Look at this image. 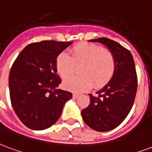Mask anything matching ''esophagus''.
<instances>
[{"label":"esophagus","mask_w":152,"mask_h":152,"mask_svg":"<svg viewBox=\"0 0 152 152\" xmlns=\"http://www.w3.org/2000/svg\"><path fill=\"white\" fill-rule=\"evenodd\" d=\"M79 96H80V95H79L78 93H76V92L73 93V98H75V99H77V97H78Z\"/></svg>","instance_id":"obj_1"}]
</instances>
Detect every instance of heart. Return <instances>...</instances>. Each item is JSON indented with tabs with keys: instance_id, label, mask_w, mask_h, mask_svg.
Instances as JSON below:
<instances>
[{
	"instance_id": "heart-1",
	"label": "heart",
	"mask_w": 152,
	"mask_h": 152,
	"mask_svg": "<svg viewBox=\"0 0 152 152\" xmlns=\"http://www.w3.org/2000/svg\"><path fill=\"white\" fill-rule=\"evenodd\" d=\"M79 77L69 79L63 83L66 89L73 91H84L94 86L102 87L113 77L117 69V60L111 50L92 44L76 45L71 49V56L65 53L56 59V68L64 79L76 72L80 67Z\"/></svg>"
}]
</instances>
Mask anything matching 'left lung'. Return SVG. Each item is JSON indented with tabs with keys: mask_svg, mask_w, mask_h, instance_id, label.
Returning <instances> with one entry per match:
<instances>
[{
	"mask_svg": "<svg viewBox=\"0 0 152 152\" xmlns=\"http://www.w3.org/2000/svg\"><path fill=\"white\" fill-rule=\"evenodd\" d=\"M91 41L105 44L117 60L112 80L96 92V96L89 94L90 104L81 112L89 127L106 132L117 127L129 113L138 89V77L132 54L127 48L105 37Z\"/></svg>",
	"mask_w": 152,
	"mask_h": 152,
	"instance_id": "8db88e82",
	"label": "left lung"
}]
</instances>
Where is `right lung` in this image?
I'll return each mask as SVG.
<instances>
[{"mask_svg": "<svg viewBox=\"0 0 152 152\" xmlns=\"http://www.w3.org/2000/svg\"><path fill=\"white\" fill-rule=\"evenodd\" d=\"M72 42L44 40L28 44L12 65L9 76L11 104L20 121L30 129L49 128L59 119L72 93L56 89L57 56Z\"/></svg>", "mask_w": 152, "mask_h": 152, "instance_id": "obj_1", "label": "right lung"}]
</instances>
